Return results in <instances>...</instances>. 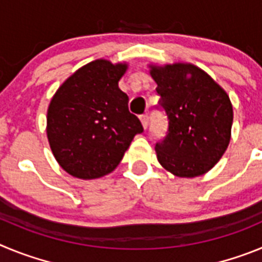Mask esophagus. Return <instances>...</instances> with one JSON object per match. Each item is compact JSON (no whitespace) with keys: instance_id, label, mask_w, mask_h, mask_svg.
I'll return each instance as SVG.
<instances>
[{"instance_id":"34e87169","label":"esophagus","mask_w":262,"mask_h":262,"mask_svg":"<svg viewBox=\"0 0 262 262\" xmlns=\"http://www.w3.org/2000/svg\"><path fill=\"white\" fill-rule=\"evenodd\" d=\"M140 122H142L143 127H144V128H147V127H148V122H149V117H148V114L140 115Z\"/></svg>"}]
</instances>
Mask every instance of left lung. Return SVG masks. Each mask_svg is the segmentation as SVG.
I'll return each instance as SVG.
<instances>
[{"instance_id": "8db88e82", "label": "left lung", "mask_w": 262, "mask_h": 262, "mask_svg": "<svg viewBox=\"0 0 262 262\" xmlns=\"http://www.w3.org/2000/svg\"><path fill=\"white\" fill-rule=\"evenodd\" d=\"M159 105L169 120L168 135L156 144L159 163L177 177L207 173L231 140L232 103L226 90L190 62L149 64Z\"/></svg>"}]
</instances>
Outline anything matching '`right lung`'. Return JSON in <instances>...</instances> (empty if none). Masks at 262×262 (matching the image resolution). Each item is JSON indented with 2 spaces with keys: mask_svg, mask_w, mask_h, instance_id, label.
I'll return each mask as SVG.
<instances>
[{
  "mask_svg": "<svg viewBox=\"0 0 262 262\" xmlns=\"http://www.w3.org/2000/svg\"><path fill=\"white\" fill-rule=\"evenodd\" d=\"M127 62L98 59L69 76L47 110L51 151L68 174L94 180L114 170L136 134L138 117L128 111V96L118 86Z\"/></svg>",
  "mask_w": 262,
  "mask_h": 262,
  "instance_id": "right-lung-1",
  "label": "right lung"
}]
</instances>
